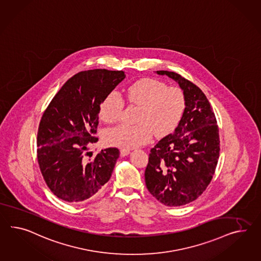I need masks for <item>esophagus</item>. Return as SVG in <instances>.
I'll use <instances>...</instances> for the list:
<instances>
[{
    "label": "esophagus",
    "mask_w": 261,
    "mask_h": 261,
    "mask_svg": "<svg viewBox=\"0 0 261 261\" xmlns=\"http://www.w3.org/2000/svg\"><path fill=\"white\" fill-rule=\"evenodd\" d=\"M130 152V150L129 149H127V148H121L120 149V154L122 157H124V156H127Z\"/></svg>",
    "instance_id": "obj_1"
}]
</instances>
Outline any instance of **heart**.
Instances as JSON below:
<instances>
[{"label":"heart","instance_id":"1","mask_svg":"<svg viewBox=\"0 0 261 261\" xmlns=\"http://www.w3.org/2000/svg\"><path fill=\"white\" fill-rule=\"evenodd\" d=\"M129 104L140 107L136 125H121L108 129L104 136L110 146L130 148L147 144L154 134L159 137L172 134L180 124L187 108L185 92L168 87L164 81L144 77L134 81L126 89ZM125 103L116 93L102 100L99 117L108 124L120 120Z\"/></svg>","mask_w":261,"mask_h":261}]
</instances>
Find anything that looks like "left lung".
<instances>
[{"label": "left lung", "mask_w": 261, "mask_h": 261, "mask_svg": "<svg viewBox=\"0 0 261 261\" xmlns=\"http://www.w3.org/2000/svg\"><path fill=\"white\" fill-rule=\"evenodd\" d=\"M177 81L187 108L180 124L150 149L147 188L167 206H181L198 199L213 178L220 156L219 127L205 94L180 74L157 71Z\"/></svg>", "instance_id": "obj_1"}]
</instances>
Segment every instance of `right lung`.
I'll return each mask as SVG.
<instances>
[{
	"label": "right lung",
	"instance_id": "1",
	"mask_svg": "<svg viewBox=\"0 0 261 261\" xmlns=\"http://www.w3.org/2000/svg\"><path fill=\"white\" fill-rule=\"evenodd\" d=\"M125 76L123 71L106 69L80 72L65 82L42 114L38 163L47 187L62 201H86L110 180L119 149H101L92 159L88 149L98 140L101 102Z\"/></svg>",
	"mask_w": 261,
	"mask_h": 261
}]
</instances>
